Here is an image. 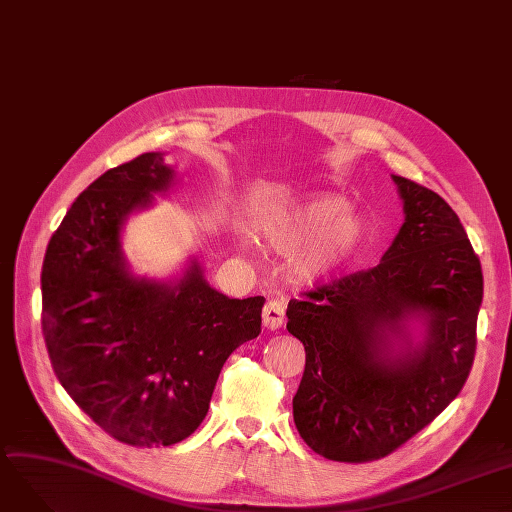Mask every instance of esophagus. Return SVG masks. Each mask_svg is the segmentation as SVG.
<instances>
[{
    "label": "esophagus",
    "mask_w": 512,
    "mask_h": 512,
    "mask_svg": "<svg viewBox=\"0 0 512 512\" xmlns=\"http://www.w3.org/2000/svg\"><path fill=\"white\" fill-rule=\"evenodd\" d=\"M285 323V306L281 300H269L262 310V325L271 331L281 329Z\"/></svg>",
    "instance_id": "esophagus-1"
}]
</instances>
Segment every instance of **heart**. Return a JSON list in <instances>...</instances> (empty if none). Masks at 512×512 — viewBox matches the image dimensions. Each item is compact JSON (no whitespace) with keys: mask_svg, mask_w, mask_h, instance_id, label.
I'll use <instances>...</instances> for the list:
<instances>
[{"mask_svg":"<svg viewBox=\"0 0 512 512\" xmlns=\"http://www.w3.org/2000/svg\"><path fill=\"white\" fill-rule=\"evenodd\" d=\"M264 235L281 252L309 241L294 260L302 279H321L352 260L367 241V223L337 193H312L275 210L264 221Z\"/></svg>","mask_w":512,"mask_h":512,"instance_id":"obj_1","label":"heart"}]
</instances>
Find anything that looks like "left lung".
Listing matches in <instances>:
<instances>
[{"label":"left lung","mask_w":512,"mask_h":512,"mask_svg":"<svg viewBox=\"0 0 512 512\" xmlns=\"http://www.w3.org/2000/svg\"><path fill=\"white\" fill-rule=\"evenodd\" d=\"M392 181L404 223L381 262L287 304L306 350L294 423L329 460L402 446L458 396L475 356L483 275L471 241L435 191Z\"/></svg>","instance_id":"obj_1"}]
</instances>
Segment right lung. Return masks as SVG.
I'll list each match as a JSON object with an SVG mask.
<instances>
[{
	"label": "right lung",
	"mask_w": 512,
	"mask_h": 512,
	"mask_svg": "<svg viewBox=\"0 0 512 512\" xmlns=\"http://www.w3.org/2000/svg\"><path fill=\"white\" fill-rule=\"evenodd\" d=\"M175 181L162 152L106 170L72 202L41 271V323L58 381L131 446H173L196 431L223 364L262 323L264 298L216 291L198 254L166 279L131 269L125 225Z\"/></svg>",
	"instance_id": "add662e5"
}]
</instances>
